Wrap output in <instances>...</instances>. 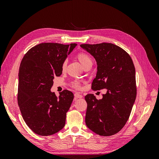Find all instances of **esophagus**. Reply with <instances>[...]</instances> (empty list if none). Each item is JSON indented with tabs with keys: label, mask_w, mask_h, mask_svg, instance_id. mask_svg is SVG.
I'll return each instance as SVG.
<instances>
[{
	"label": "esophagus",
	"mask_w": 159,
	"mask_h": 159,
	"mask_svg": "<svg viewBox=\"0 0 159 159\" xmlns=\"http://www.w3.org/2000/svg\"><path fill=\"white\" fill-rule=\"evenodd\" d=\"M74 97H75V99H80V98H82V95L81 94H80L78 93H75L74 94Z\"/></svg>",
	"instance_id": "1"
}]
</instances>
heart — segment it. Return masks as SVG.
I'll return each mask as SVG.
<instances>
[{"mask_svg": "<svg viewBox=\"0 0 159 159\" xmlns=\"http://www.w3.org/2000/svg\"><path fill=\"white\" fill-rule=\"evenodd\" d=\"M77 59L80 61V63L81 64V65L82 66L83 68H85L86 66H92L93 64V61L92 59L91 58V57L86 53L84 52H80L79 54L77 55L76 56ZM66 67H67V61H64L63 62V64L61 65V70L62 71H65L66 70ZM74 87L75 88H80V84L78 82H75L74 83Z\"/></svg>", "mask_w": 159, "mask_h": 159, "instance_id": "1", "label": "heart"}]
</instances>
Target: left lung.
<instances>
[{"label":"left lung","mask_w":159,"mask_h":159,"mask_svg":"<svg viewBox=\"0 0 159 159\" xmlns=\"http://www.w3.org/2000/svg\"><path fill=\"white\" fill-rule=\"evenodd\" d=\"M92 56L98 71L91 88L106 89L103 98L88 94L85 114L87 127L101 136L116 134L127 123L136 99L135 68L133 60L121 48L111 43L81 44Z\"/></svg>","instance_id":"left-lung-1"}]
</instances>
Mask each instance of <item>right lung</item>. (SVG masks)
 Returning a JSON list of instances; mask_svg holds the SVG:
<instances>
[{"label": "right lung", "mask_w": 159, "mask_h": 159, "mask_svg": "<svg viewBox=\"0 0 159 159\" xmlns=\"http://www.w3.org/2000/svg\"><path fill=\"white\" fill-rule=\"evenodd\" d=\"M77 44L41 43L24 56L18 72V103L25 123L41 136L64 128L74 94L64 90L57 97L50 91L54 77L62 74L61 65Z\"/></svg>", "instance_id": "1"}]
</instances>
